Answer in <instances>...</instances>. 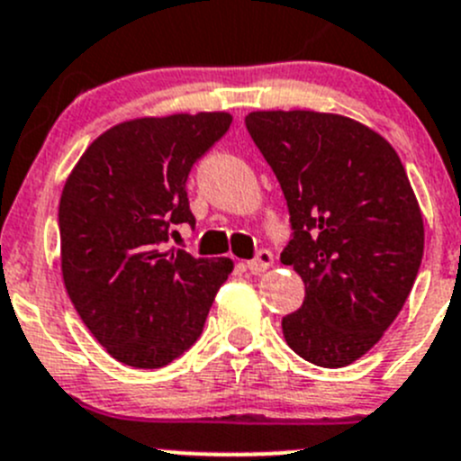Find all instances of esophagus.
<instances>
[{"instance_id":"esophagus-1","label":"esophagus","mask_w":461,"mask_h":461,"mask_svg":"<svg viewBox=\"0 0 461 461\" xmlns=\"http://www.w3.org/2000/svg\"><path fill=\"white\" fill-rule=\"evenodd\" d=\"M272 263H275L272 254L267 252V249H258L257 257H254L252 261H248V270L254 272V275H258V272H266Z\"/></svg>"}]
</instances>
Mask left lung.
Masks as SVG:
<instances>
[{"label": "left lung", "instance_id": "8db88e82", "mask_svg": "<svg viewBox=\"0 0 461 461\" xmlns=\"http://www.w3.org/2000/svg\"><path fill=\"white\" fill-rule=\"evenodd\" d=\"M245 126L288 204L281 263L306 285L281 320L285 342L317 367H347L390 329L421 266L408 173L378 132L339 114L249 112Z\"/></svg>", "mask_w": 461, "mask_h": 461}]
</instances>
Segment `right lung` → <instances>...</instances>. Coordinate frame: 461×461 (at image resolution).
I'll list each match as a JSON object with an SVG mask.
<instances>
[{
	"instance_id": "1",
	"label": "right lung",
	"mask_w": 461,
	"mask_h": 461,
	"mask_svg": "<svg viewBox=\"0 0 461 461\" xmlns=\"http://www.w3.org/2000/svg\"><path fill=\"white\" fill-rule=\"evenodd\" d=\"M227 112L146 117L92 141L62 189L58 227L67 294L112 358L158 369L203 333L234 263L168 249L195 218L186 180L230 131Z\"/></svg>"
}]
</instances>
